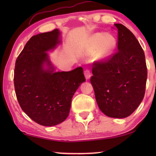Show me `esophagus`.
I'll return each mask as SVG.
<instances>
[{
    "mask_svg": "<svg viewBox=\"0 0 156 156\" xmlns=\"http://www.w3.org/2000/svg\"><path fill=\"white\" fill-rule=\"evenodd\" d=\"M84 76L87 80H89L91 77V72L89 69H86L84 71Z\"/></svg>",
    "mask_w": 156,
    "mask_h": 156,
    "instance_id": "esophagus-1",
    "label": "esophagus"
}]
</instances>
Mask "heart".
<instances>
[{
    "instance_id": "b5f03b06",
    "label": "heart",
    "mask_w": 156,
    "mask_h": 156,
    "mask_svg": "<svg viewBox=\"0 0 156 156\" xmlns=\"http://www.w3.org/2000/svg\"><path fill=\"white\" fill-rule=\"evenodd\" d=\"M115 44V39L111 35L105 36L104 34L99 33L94 37V48L97 50L100 48V53L104 57L112 52Z\"/></svg>"
}]
</instances>
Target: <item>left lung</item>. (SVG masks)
Here are the masks:
<instances>
[{"mask_svg": "<svg viewBox=\"0 0 156 156\" xmlns=\"http://www.w3.org/2000/svg\"><path fill=\"white\" fill-rule=\"evenodd\" d=\"M115 27L118 51L93 64L90 82L99 109L107 116L122 119L142 101L148 73L144 52L135 36L122 24Z\"/></svg>", "mask_w": 156, "mask_h": 156, "instance_id": "obj_1", "label": "left lung"}]
</instances>
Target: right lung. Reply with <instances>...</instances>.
Masks as SVG:
<instances>
[{
	"label": "right lung",
	"mask_w": 156,
	"mask_h": 156,
	"mask_svg": "<svg viewBox=\"0 0 156 156\" xmlns=\"http://www.w3.org/2000/svg\"><path fill=\"white\" fill-rule=\"evenodd\" d=\"M57 29L34 35L16 62L14 86L21 108L35 122L52 126L63 122L69 114L72 99L86 81L82 67L55 72L48 52L61 41ZM48 69L44 68V64Z\"/></svg>",
	"instance_id": "add662e5"
}]
</instances>
